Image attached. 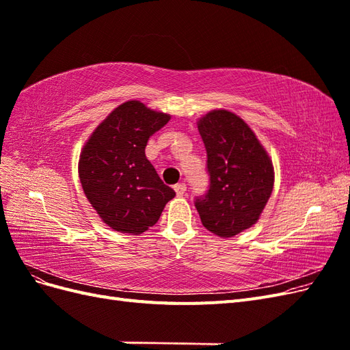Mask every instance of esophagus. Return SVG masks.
<instances>
[{"mask_svg": "<svg viewBox=\"0 0 350 350\" xmlns=\"http://www.w3.org/2000/svg\"><path fill=\"white\" fill-rule=\"evenodd\" d=\"M174 189L176 191V196L183 197V196H185V193H187V185H185L184 183H179V184L174 185Z\"/></svg>", "mask_w": 350, "mask_h": 350, "instance_id": "1", "label": "esophagus"}]
</instances>
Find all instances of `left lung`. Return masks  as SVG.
I'll return each mask as SVG.
<instances>
[{"instance_id": "obj_1", "label": "left lung", "mask_w": 350, "mask_h": 350, "mask_svg": "<svg viewBox=\"0 0 350 350\" xmlns=\"http://www.w3.org/2000/svg\"><path fill=\"white\" fill-rule=\"evenodd\" d=\"M197 125L207 152L210 185L194 204L207 230L232 238L260 219L273 191V163L237 113L210 111Z\"/></svg>"}]
</instances>
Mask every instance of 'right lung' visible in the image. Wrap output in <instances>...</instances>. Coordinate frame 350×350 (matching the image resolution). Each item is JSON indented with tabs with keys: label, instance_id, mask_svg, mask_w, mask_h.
Segmentation results:
<instances>
[{
	"label": "right lung",
	"instance_id": "1",
	"mask_svg": "<svg viewBox=\"0 0 350 350\" xmlns=\"http://www.w3.org/2000/svg\"><path fill=\"white\" fill-rule=\"evenodd\" d=\"M169 120L171 115L129 100L115 108L84 144L79 161L83 191L113 230L143 234L175 197L144 153L150 137Z\"/></svg>",
	"mask_w": 350,
	"mask_h": 350
}]
</instances>
